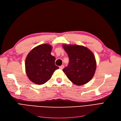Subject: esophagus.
<instances>
[{
  "label": "esophagus",
  "mask_w": 121,
  "mask_h": 121,
  "mask_svg": "<svg viewBox=\"0 0 121 121\" xmlns=\"http://www.w3.org/2000/svg\"><path fill=\"white\" fill-rule=\"evenodd\" d=\"M64 65H61V66L60 67V69H64Z\"/></svg>",
  "instance_id": "esophagus-1"
}]
</instances>
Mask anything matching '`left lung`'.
<instances>
[{
    "label": "left lung",
    "instance_id": "8db88e82",
    "mask_svg": "<svg viewBox=\"0 0 121 121\" xmlns=\"http://www.w3.org/2000/svg\"><path fill=\"white\" fill-rule=\"evenodd\" d=\"M69 64L63 71L68 78L76 85L81 86L92 79L96 68V61L93 53L86 47L64 44Z\"/></svg>",
    "mask_w": 121,
    "mask_h": 121
}]
</instances>
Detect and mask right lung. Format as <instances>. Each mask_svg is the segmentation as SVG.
I'll use <instances>...</instances> for the list:
<instances>
[{
  "mask_svg": "<svg viewBox=\"0 0 121 121\" xmlns=\"http://www.w3.org/2000/svg\"><path fill=\"white\" fill-rule=\"evenodd\" d=\"M52 49L48 44L35 47L28 53L25 60V69L29 79L38 85L44 84L59 69L55 65L56 57L51 54Z\"/></svg>",
  "mask_w": 121,
  "mask_h": 121,
  "instance_id": "1",
  "label": "right lung"
}]
</instances>
